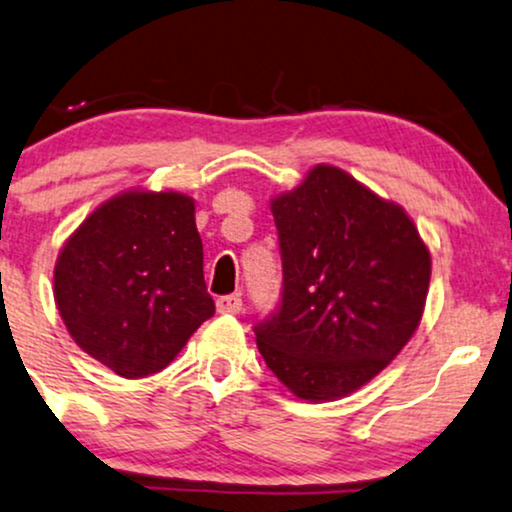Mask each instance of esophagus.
I'll return each mask as SVG.
<instances>
[{"label": "esophagus", "mask_w": 512, "mask_h": 512, "mask_svg": "<svg viewBox=\"0 0 512 512\" xmlns=\"http://www.w3.org/2000/svg\"><path fill=\"white\" fill-rule=\"evenodd\" d=\"M217 310L221 315H236V312L243 310V298L238 293L221 295V298H217Z\"/></svg>", "instance_id": "1"}]
</instances>
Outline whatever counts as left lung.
Returning <instances> with one entry per match:
<instances>
[{"instance_id":"left-lung-1","label":"left lung","mask_w":512,"mask_h":512,"mask_svg":"<svg viewBox=\"0 0 512 512\" xmlns=\"http://www.w3.org/2000/svg\"><path fill=\"white\" fill-rule=\"evenodd\" d=\"M283 295L257 348L293 396L324 403L374 379L420 326L432 257L403 207L331 164L269 202Z\"/></svg>"}]
</instances>
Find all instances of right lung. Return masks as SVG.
I'll return each instance as SVG.
<instances>
[{
    "label": "right lung",
    "instance_id": "obj_1",
    "mask_svg": "<svg viewBox=\"0 0 512 512\" xmlns=\"http://www.w3.org/2000/svg\"><path fill=\"white\" fill-rule=\"evenodd\" d=\"M54 300L78 348L119 377L164 369L214 315L193 197L123 190L102 202L59 252Z\"/></svg>",
    "mask_w": 512,
    "mask_h": 512
}]
</instances>
